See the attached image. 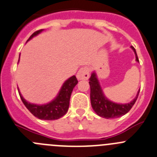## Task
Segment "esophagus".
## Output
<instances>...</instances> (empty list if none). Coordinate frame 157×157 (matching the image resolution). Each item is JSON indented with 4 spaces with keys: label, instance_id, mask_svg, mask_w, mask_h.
<instances>
[{
    "label": "esophagus",
    "instance_id": "esophagus-1",
    "mask_svg": "<svg viewBox=\"0 0 157 157\" xmlns=\"http://www.w3.org/2000/svg\"><path fill=\"white\" fill-rule=\"evenodd\" d=\"M89 70L87 67H81L80 70H78L77 74V77L78 80H87L89 78Z\"/></svg>",
    "mask_w": 157,
    "mask_h": 157
}]
</instances>
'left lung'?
Returning <instances> with one entry per match:
<instances>
[{
	"mask_svg": "<svg viewBox=\"0 0 157 157\" xmlns=\"http://www.w3.org/2000/svg\"><path fill=\"white\" fill-rule=\"evenodd\" d=\"M131 48L136 54V60L139 62L136 49L133 46H131ZM89 84L90 87V103L92 108L97 115L105 118H119L128 113L136 103L140 90H139L136 98L129 103L118 104L108 100L105 96L95 72L91 74L89 79Z\"/></svg>",
	"mask_w": 157,
	"mask_h": 157,
	"instance_id": "1",
	"label": "left lung"
}]
</instances>
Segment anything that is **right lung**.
I'll list each match as a JSON object with an SVG mask.
<instances>
[{
    "label": "right lung",
    "instance_id": "1",
    "mask_svg": "<svg viewBox=\"0 0 157 157\" xmlns=\"http://www.w3.org/2000/svg\"><path fill=\"white\" fill-rule=\"evenodd\" d=\"M42 31H43V29L36 31L30 36L28 41L39 35ZM19 58H20V56H19ZM77 83H78V81H77L75 76H72L71 77L67 79L63 84L57 96L52 101L45 104V105H36V104H32L27 101L22 97L21 92L19 91L18 88H17V90H18L20 98H21L25 106L34 116L42 120H56L63 116L68 111L71 93L74 90V87L77 84Z\"/></svg>",
    "mask_w": 157,
    "mask_h": 157
}]
</instances>
